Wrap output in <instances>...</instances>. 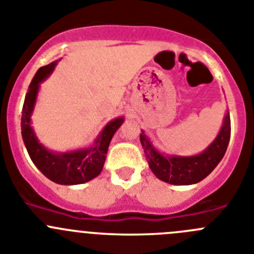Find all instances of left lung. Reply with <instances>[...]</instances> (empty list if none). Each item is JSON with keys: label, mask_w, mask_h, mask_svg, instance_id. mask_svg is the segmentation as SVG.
Returning a JSON list of instances; mask_svg holds the SVG:
<instances>
[{"label": "left lung", "mask_w": 254, "mask_h": 254, "mask_svg": "<svg viewBox=\"0 0 254 254\" xmlns=\"http://www.w3.org/2000/svg\"><path fill=\"white\" fill-rule=\"evenodd\" d=\"M231 138V118L226 114L219 134L203 153L191 156L164 155L153 146L149 138L141 131L140 141L148 159L149 168L155 177L174 186H189L203 181L222 160Z\"/></svg>", "instance_id": "left-lung-1"}]
</instances>
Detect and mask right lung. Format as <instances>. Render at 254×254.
<instances>
[{"label":"right lung","instance_id":"1","mask_svg":"<svg viewBox=\"0 0 254 254\" xmlns=\"http://www.w3.org/2000/svg\"><path fill=\"white\" fill-rule=\"evenodd\" d=\"M56 64L58 61L42 66L35 73L23 103L21 134L31 160L45 177L63 186H75V184L86 183L100 174L106 159L109 144L116 130L124 123V118H116L109 122L103 131L99 134L91 148L67 151V153H55L47 150L41 143H39L34 129L31 127V114L36 104L40 82L44 81L54 71Z\"/></svg>","mask_w":254,"mask_h":254}]
</instances>
